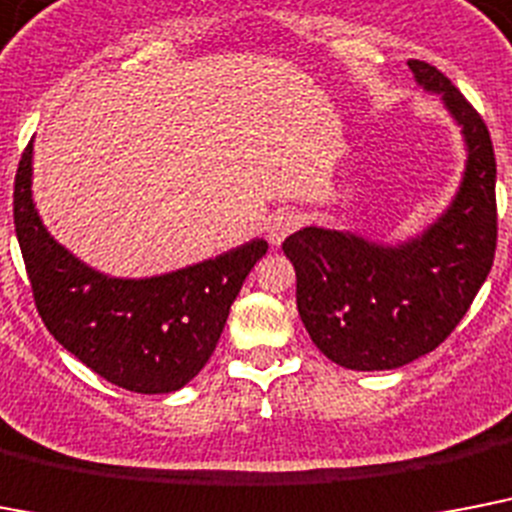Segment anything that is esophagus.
I'll list each match as a JSON object with an SVG mask.
<instances>
[{"instance_id": "obj_1", "label": "esophagus", "mask_w": 512, "mask_h": 512, "mask_svg": "<svg viewBox=\"0 0 512 512\" xmlns=\"http://www.w3.org/2000/svg\"><path fill=\"white\" fill-rule=\"evenodd\" d=\"M299 223H302V218H299L297 213H292V210H281V213L270 215L268 218V239L270 244H281L289 234H294L299 228Z\"/></svg>"}]
</instances>
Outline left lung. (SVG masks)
Masks as SVG:
<instances>
[{"instance_id":"obj_1","label":"left lung","mask_w":512,"mask_h":512,"mask_svg":"<svg viewBox=\"0 0 512 512\" xmlns=\"http://www.w3.org/2000/svg\"><path fill=\"white\" fill-rule=\"evenodd\" d=\"M460 126L465 170L450 207L407 242L307 226L281 247L297 270V310L313 344L350 371H392L436 350L489 276L497 247V162L486 123L444 73L407 60Z\"/></svg>"}]
</instances>
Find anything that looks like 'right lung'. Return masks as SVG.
I'll list each match as a JSON object with an SVG mask.
<instances>
[{
	"label": "right lung",
	"mask_w": 512,
	"mask_h": 512,
	"mask_svg": "<svg viewBox=\"0 0 512 512\" xmlns=\"http://www.w3.org/2000/svg\"><path fill=\"white\" fill-rule=\"evenodd\" d=\"M33 141L15 176V234L49 334L91 371L139 394L186 386L215 352L244 278L268 252L252 239L149 278L99 273L62 247L33 205Z\"/></svg>",
	"instance_id": "add662e5"
}]
</instances>
